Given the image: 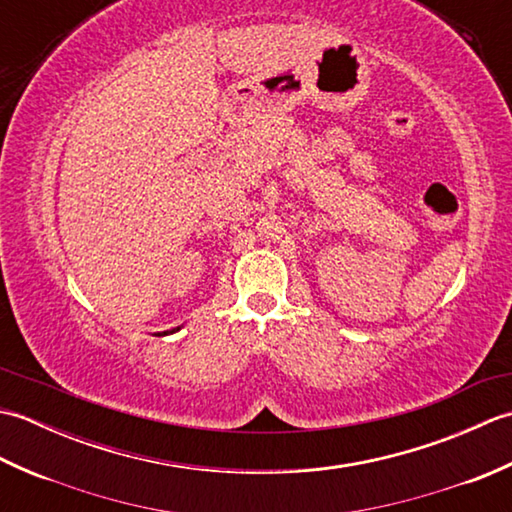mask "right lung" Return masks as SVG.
<instances>
[{"label": "right lung", "instance_id": "obj_1", "mask_svg": "<svg viewBox=\"0 0 512 512\" xmlns=\"http://www.w3.org/2000/svg\"><path fill=\"white\" fill-rule=\"evenodd\" d=\"M180 328H173V330H169V332H162V334H173V332H178Z\"/></svg>", "mask_w": 512, "mask_h": 512}]
</instances>
